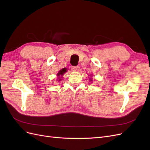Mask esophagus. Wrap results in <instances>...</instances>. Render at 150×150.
<instances>
[{"instance_id":"esophagus-1","label":"esophagus","mask_w":150,"mask_h":150,"mask_svg":"<svg viewBox=\"0 0 150 150\" xmlns=\"http://www.w3.org/2000/svg\"><path fill=\"white\" fill-rule=\"evenodd\" d=\"M71 69H72V71H78L79 69V66H72Z\"/></svg>"}]
</instances>
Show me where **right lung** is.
Here are the masks:
<instances>
[{"label":"right lung","mask_w":150,"mask_h":150,"mask_svg":"<svg viewBox=\"0 0 150 150\" xmlns=\"http://www.w3.org/2000/svg\"><path fill=\"white\" fill-rule=\"evenodd\" d=\"M66 72H67V69L66 68H63V69H62L61 70L59 71V73L57 74L58 76H62L63 74H64ZM61 79H59V81H60Z\"/></svg>","instance_id":"add662e5"}]
</instances>
